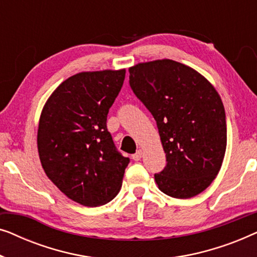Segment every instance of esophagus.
<instances>
[{
	"label": "esophagus",
	"instance_id": "esophagus-1",
	"mask_svg": "<svg viewBox=\"0 0 257 257\" xmlns=\"http://www.w3.org/2000/svg\"><path fill=\"white\" fill-rule=\"evenodd\" d=\"M142 157H143V151H142V150H138V151H137V152L132 156V159L136 160V161H138V160L142 159Z\"/></svg>",
	"mask_w": 257,
	"mask_h": 257
}]
</instances>
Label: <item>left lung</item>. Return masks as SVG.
I'll list each match as a JSON object with an SVG mask.
<instances>
[{"label":"left lung","mask_w":257,"mask_h":257,"mask_svg":"<svg viewBox=\"0 0 257 257\" xmlns=\"http://www.w3.org/2000/svg\"><path fill=\"white\" fill-rule=\"evenodd\" d=\"M130 86L156 119L166 166L154 174L165 194L188 199L219 173L227 146L226 113L214 86L194 69L172 61L139 63Z\"/></svg>","instance_id":"1"}]
</instances>
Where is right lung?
<instances>
[{
	"mask_svg": "<svg viewBox=\"0 0 257 257\" xmlns=\"http://www.w3.org/2000/svg\"><path fill=\"white\" fill-rule=\"evenodd\" d=\"M125 72L104 70L69 77L42 110L37 132L42 167L59 191L83 206L110 202L130 163L106 127Z\"/></svg>",
	"mask_w": 257,
	"mask_h": 257,
	"instance_id": "add662e5",
	"label": "right lung"
}]
</instances>
